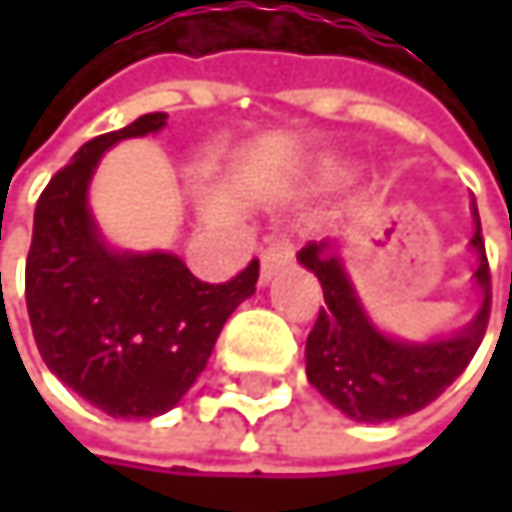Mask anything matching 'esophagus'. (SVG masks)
Returning a JSON list of instances; mask_svg holds the SVG:
<instances>
[{"label":"esophagus","mask_w":512,"mask_h":512,"mask_svg":"<svg viewBox=\"0 0 512 512\" xmlns=\"http://www.w3.org/2000/svg\"><path fill=\"white\" fill-rule=\"evenodd\" d=\"M290 257H293V246H290V240H284V237H275L263 252H260V284H266L281 266H287L290 263Z\"/></svg>","instance_id":"1"}]
</instances>
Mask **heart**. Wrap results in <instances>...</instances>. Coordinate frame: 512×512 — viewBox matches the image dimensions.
I'll return each mask as SVG.
<instances>
[{
    "instance_id": "b5f03b06",
    "label": "heart",
    "mask_w": 512,
    "mask_h": 512,
    "mask_svg": "<svg viewBox=\"0 0 512 512\" xmlns=\"http://www.w3.org/2000/svg\"><path fill=\"white\" fill-rule=\"evenodd\" d=\"M323 171H326V177H341V174H347L350 168H347V165H338V162H332V165H326Z\"/></svg>"
}]
</instances>
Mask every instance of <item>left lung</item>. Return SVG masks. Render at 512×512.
I'll list each match as a JSON object with an SVG mask.
<instances>
[{
    "instance_id": "8db88e82",
    "label": "left lung",
    "mask_w": 512,
    "mask_h": 512,
    "mask_svg": "<svg viewBox=\"0 0 512 512\" xmlns=\"http://www.w3.org/2000/svg\"><path fill=\"white\" fill-rule=\"evenodd\" d=\"M471 249L477 252V269L471 275L480 290L477 314L448 338L403 341L382 332L358 299L356 284L344 266L341 243H308L296 260L317 275L326 308L305 344L308 382L347 418L361 424H382L412 415L430 406L477 353L489 323V263L480 237L477 204L471 201Z\"/></svg>"
}]
</instances>
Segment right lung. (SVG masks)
Segmentation results:
<instances>
[{
    "label": "right lung",
    "mask_w": 512,
    "mask_h": 512,
    "mask_svg": "<svg viewBox=\"0 0 512 512\" xmlns=\"http://www.w3.org/2000/svg\"><path fill=\"white\" fill-rule=\"evenodd\" d=\"M151 112L85 142L35 207L26 308L52 373L112 418H156L180 403L228 317L255 293L257 260L228 284L198 281L171 252H121L88 207L103 154L165 127Z\"/></svg>",
    "instance_id": "obj_1"
}]
</instances>
